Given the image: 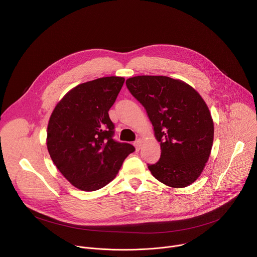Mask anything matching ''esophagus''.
Masks as SVG:
<instances>
[{"instance_id": "obj_1", "label": "esophagus", "mask_w": 257, "mask_h": 257, "mask_svg": "<svg viewBox=\"0 0 257 257\" xmlns=\"http://www.w3.org/2000/svg\"><path fill=\"white\" fill-rule=\"evenodd\" d=\"M134 146H135V149H136V151L138 152L139 150H140V148H141V144H142V141H141V139H137L134 143Z\"/></svg>"}]
</instances>
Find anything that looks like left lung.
Listing matches in <instances>:
<instances>
[{
	"label": "left lung",
	"instance_id": "left-lung-1",
	"mask_svg": "<svg viewBox=\"0 0 257 257\" xmlns=\"http://www.w3.org/2000/svg\"><path fill=\"white\" fill-rule=\"evenodd\" d=\"M131 94L144 106L161 142V158L148 165L164 184L186 187L200 176L213 141V122L199 93L167 76H135L126 80Z\"/></svg>",
	"mask_w": 257,
	"mask_h": 257
}]
</instances>
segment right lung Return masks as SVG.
Listing matches in <instances>:
<instances>
[{"label":"right lung","instance_id":"obj_1","mask_svg":"<svg viewBox=\"0 0 257 257\" xmlns=\"http://www.w3.org/2000/svg\"><path fill=\"white\" fill-rule=\"evenodd\" d=\"M123 77H102L77 85L56 105L47 146L62 175L83 191L102 188L118 174L135 149L116 141L108 109L124 84Z\"/></svg>","mask_w":257,"mask_h":257}]
</instances>
